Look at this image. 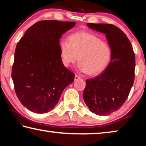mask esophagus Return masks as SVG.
Listing matches in <instances>:
<instances>
[{
	"instance_id": "34e87169",
	"label": "esophagus",
	"mask_w": 146,
	"mask_h": 146,
	"mask_svg": "<svg viewBox=\"0 0 146 146\" xmlns=\"http://www.w3.org/2000/svg\"><path fill=\"white\" fill-rule=\"evenodd\" d=\"M80 78H81V77H80V76L78 75H76L75 76V80H78V79H80Z\"/></svg>"
}]
</instances>
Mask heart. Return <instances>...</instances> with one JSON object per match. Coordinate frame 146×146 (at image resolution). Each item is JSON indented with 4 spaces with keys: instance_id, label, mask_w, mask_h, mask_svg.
<instances>
[{
    "instance_id": "heart-1",
    "label": "heart",
    "mask_w": 146,
    "mask_h": 146,
    "mask_svg": "<svg viewBox=\"0 0 146 146\" xmlns=\"http://www.w3.org/2000/svg\"><path fill=\"white\" fill-rule=\"evenodd\" d=\"M62 61L70 66L77 60L78 68L82 72L95 75L108 66L111 58L110 46L105 41L89 32H78L69 37L68 42L60 44Z\"/></svg>"
}]
</instances>
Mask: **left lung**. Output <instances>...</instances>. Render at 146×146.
<instances>
[{
    "mask_svg": "<svg viewBox=\"0 0 146 146\" xmlns=\"http://www.w3.org/2000/svg\"><path fill=\"white\" fill-rule=\"evenodd\" d=\"M87 24L106 34L112 55L102 73L86 80L83 98L91 112L108 115L119 110L129 96L135 80V53L127 36L118 27L109 24Z\"/></svg>",
    "mask_w": 146,
    "mask_h": 146,
    "instance_id": "8db88e82",
    "label": "left lung"
}]
</instances>
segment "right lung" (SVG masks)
<instances>
[{"label": "right lung", "mask_w": 146, "mask_h": 146, "mask_svg": "<svg viewBox=\"0 0 146 146\" xmlns=\"http://www.w3.org/2000/svg\"><path fill=\"white\" fill-rule=\"evenodd\" d=\"M75 22L40 21L27 29L15 51L11 77L20 102L29 111L44 113L55 108L75 75L64 67L60 38Z\"/></svg>", "instance_id": "add662e5"}]
</instances>
